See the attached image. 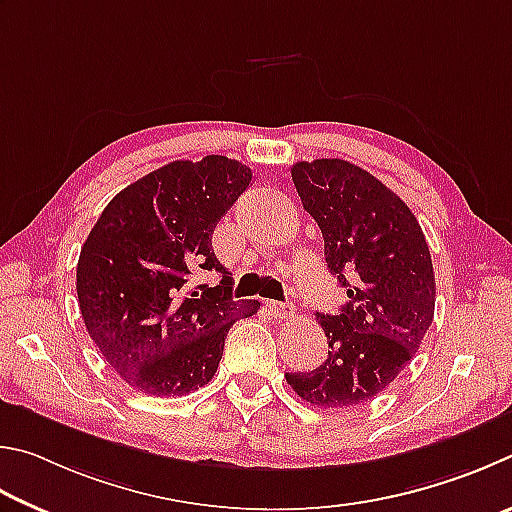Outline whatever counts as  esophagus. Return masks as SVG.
Instances as JSON below:
<instances>
[{
	"instance_id": "obj_1",
	"label": "esophagus",
	"mask_w": 512,
	"mask_h": 512,
	"mask_svg": "<svg viewBox=\"0 0 512 512\" xmlns=\"http://www.w3.org/2000/svg\"><path fill=\"white\" fill-rule=\"evenodd\" d=\"M267 308H270V312L276 319H288L294 312L292 303H281V301H270V306Z\"/></svg>"
}]
</instances>
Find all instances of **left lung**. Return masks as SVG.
<instances>
[{"label":"left lung","instance_id":"obj_1","mask_svg":"<svg viewBox=\"0 0 512 512\" xmlns=\"http://www.w3.org/2000/svg\"><path fill=\"white\" fill-rule=\"evenodd\" d=\"M292 182L319 224L328 270L348 301L339 315H317L328 360L285 380L310 405H362L396 380L432 326L436 281L427 240L409 206L351 161H297Z\"/></svg>","mask_w":512,"mask_h":512}]
</instances>
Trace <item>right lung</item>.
Here are the masks:
<instances>
[{
  "instance_id": "add662e5",
  "label": "right lung",
  "mask_w": 512,
  "mask_h": 512,
  "mask_svg": "<svg viewBox=\"0 0 512 512\" xmlns=\"http://www.w3.org/2000/svg\"><path fill=\"white\" fill-rule=\"evenodd\" d=\"M251 182L236 159L170 161L123 188L80 249L78 306L89 337L121 378L148 396L209 384L224 339L258 301H233L211 233ZM220 271V286L201 283Z\"/></svg>"
}]
</instances>
